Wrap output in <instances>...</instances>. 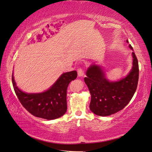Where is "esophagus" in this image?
Returning <instances> with one entry per match:
<instances>
[{"label":"esophagus","mask_w":152,"mask_h":152,"mask_svg":"<svg viewBox=\"0 0 152 152\" xmlns=\"http://www.w3.org/2000/svg\"><path fill=\"white\" fill-rule=\"evenodd\" d=\"M77 72H78V75L80 77L83 76V74H84V71H83V70L82 69H78Z\"/></svg>","instance_id":"obj_1"}]
</instances>
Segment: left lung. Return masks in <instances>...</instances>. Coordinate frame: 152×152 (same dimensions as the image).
I'll list each match as a JSON object with an SVG mask.
<instances>
[{
	"instance_id": "left-lung-1",
	"label": "left lung",
	"mask_w": 152,
	"mask_h": 152,
	"mask_svg": "<svg viewBox=\"0 0 152 152\" xmlns=\"http://www.w3.org/2000/svg\"><path fill=\"white\" fill-rule=\"evenodd\" d=\"M127 42L129 41L127 40ZM133 51L131 44L129 45ZM133 66L124 78L110 81L103 67L91 64L86 71L84 82L91 94L89 108L97 115L107 116L121 110L130 102L137 90L138 81V63L132 52Z\"/></svg>"
}]
</instances>
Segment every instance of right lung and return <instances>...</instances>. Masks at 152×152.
Instances as JSON below:
<instances>
[{
    "label": "right lung",
    "instance_id": "obj_1",
    "mask_svg": "<svg viewBox=\"0 0 152 152\" xmlns=\"http://www.w3.org/2000/svg\"><path fill=\"white\" fill-rule=\"evenodd\" d=\"M76 77V70L63 73L49 89L42 93H28L21 91L16 85L13 74L12 84L19 101L28 112L36 117L51 120L66 113L68 86Z\"/></svg>",
    "mask_w": 152,
    "mask_h": 152
}]
</instances>
